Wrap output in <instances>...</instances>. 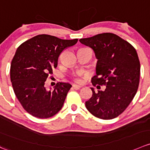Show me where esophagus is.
<instances>
[{
	"mask_svg": "<svg viewBox=\"0 0 150 150\" xmlns=\"http://www.w3.org/2000/svg\"><path fill=\"white\" fill-rule=\"evenodd\" d=\"M81 88V86L79 85H76V84H73V85H72V88H73V89L78 90V89H80Z\"/></svg>",
	"mask_w": 150,
	"mask_h": 150,
	"instance_id": "34e87169",
	"label": "esophagus"
}]
</instances>
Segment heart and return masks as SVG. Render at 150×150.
Wrapping results in <instances>:
<instances>
[{
  "label": "heart",
  "instance_id": "1",
  "mask_svg": "<svg viewBox=\"0 0 150 150\" xmlns=\"http://www.w3.org/2000/svg\"><path fill=\"white\" fill-rule=\"evenodd\" d=\"M76 81H78V82H80V81H81V80H80V79H77V80H76Z\"/></svg>",
  "mask_w": 150,
  "mask_h": 150
}]
</instances>
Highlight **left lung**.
Listing matches in <instances>:
<instances>
[{
  "mask_svg": "<svg viewBox=\"0 0 150 150\" xmlns=\"http://www.w3.org/2000/svg\"><path fill=\"white\" fill-rule=\"evenodd\" d=\"M79 41L92 48L98 59L96 75L91 78L93 86H106L97 92L91 88L92 96L86 102V107L101 120L116 118L130 105L139 88L140 62L137 52L128 42L112 33Z\"/></svg>",
  "mask_w": 150,
  "mask_h": 150,
  "instance_id": "left-lung-1",
  "label": "left lung"
}]
</instances>
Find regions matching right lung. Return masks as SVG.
I'll return each instance as SVG.
<instances>
[{"instance_id": "1", "label": "right lung", "mask_w": 150, "mask_h": 150, "mask_svg": "<svg viewBox=\"0 0 150 150\" xmlns=\"http://www.w3.org/2000/svg\"><path fill=\"white\" fill-rule=\"evenodd\" d=\"M78 40L40 34L24 42L17 49L11 61L10 78L16 97L30 115L47 119L62 109L72 85L59 82L53 91H47L45 82L57 67L62 52Z\"/></svg>"}]
</instances>
